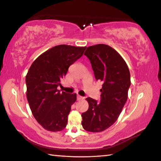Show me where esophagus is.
<instances>
[{
    "label": "esophagus",
    "instance_id": "obj_1",
    "mask_svg": "<svg viewBox=\"0 0 161 161\" xmlns=\"http://www.w3.org/2000/svg\"><path fill=\"white\" fill-rule=\"evenodd\" d=\"M84 98L83 97V96H80V95H78L77 96V100L78 101H80V100H83Z\"/></svg>",
    "mask_w": 161,
    "mask_h": 161
}]
</instances>
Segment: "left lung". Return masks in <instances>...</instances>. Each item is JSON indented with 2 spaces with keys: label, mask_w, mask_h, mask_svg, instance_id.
I'll use <instances>...</instances> for the list:
<instances>
[{
  "label": "left lung",
  "mask_w": 161,
  "mask_h": 161,
  "mask_svg": "<svg viewBox=\"0 0 161 161\" xmlns=\"http://www.w3.org/2000/svg\"><path fill=\"white\" fill-rule=\"evenodd\" d=\"M84 55L90 60L96 80L103 85L99 103L86 98L89 109L81 114V125L86 131L100 132L115 123L121 113L127 100L130 73L121 55L108 45L89 46Z\"/></svg>",
  "instance_id": "obj_1"
}]
</instances>
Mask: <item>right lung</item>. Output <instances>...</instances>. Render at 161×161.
Returning <instances> with one entry per match:
<instances>
[{"label": "right lung", "instance_id": "right-lung-1", "mask_svg": "<svg viewBox=\"0 0 161 161\" xmlns=\"http://www.w3.org/2000/svg\"><path fill=\"white\" fill-rule=\"evenodd\" d=\"M86 47L68 45L54 46L39 55L26 76L27 98L36 121L51 131L65 129L76 93L60 92V80L69 67L80 58Z\"/></svg>", "mask_w": 161, "mask_h": 161}]
</instances>
